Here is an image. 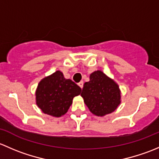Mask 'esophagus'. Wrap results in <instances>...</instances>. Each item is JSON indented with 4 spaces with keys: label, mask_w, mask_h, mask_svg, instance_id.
<instances>
[{
    "label": "esophagus",
    "mask_w": 159,
    "mask_h": 159,
    "mask_svg": "<svg viewBox=\"0 0 159 159\" xmlns=\"http://www.w3.org/2000/svg\"><path fill=\"white\" fill-rule=\"evenodd\" d=\"M78 85H79L80 87L81 88V89H83V81L80 82V83H78Z\"/></svg>",
    "instance_id": "34e87169"
}]
</instances>
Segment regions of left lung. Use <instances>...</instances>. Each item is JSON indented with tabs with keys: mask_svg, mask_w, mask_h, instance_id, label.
I'll use <instances>...</instances> for the list:
<instances>
[{
	"mask_svg": "<svg viewBox=\"0 0 159 159\" xmlns=\"http://www.w3.org/2000/svg\"><path fill=\"white\" fill-rule=\"evenodd\" d=\"M84 83L81 96L92 113L98 116L109 114L120 103V90L113 80L100 70L90 75Z\"/></svg>",
	"mask_w": 159,
	"mask_h": 159,
	"instance_id": "1",
	"label": "left lung"
}]
</instances>
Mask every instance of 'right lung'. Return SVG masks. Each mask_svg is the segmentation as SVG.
Instances as JSON below:
<instances>
[{"label": "right lung", "mask_w": 159, "mask_h": 159, "mask_svg": "<svg viewBox=\"0 0 159 159\" xmlns=\"http://www.w3.org/2000/svg\"><path fill=\"white\" fill-rule=\"evenodd\" d=\"M80 93L78 85L57 71L39 83L36 92L37 104L44 113L60 117L67 112L73 99Z\"/></svg>", "instance_id": "add662e5"}]
</instances>
